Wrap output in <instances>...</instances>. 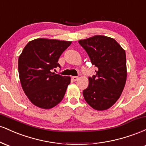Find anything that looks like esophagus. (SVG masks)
<instances>
[{"mask_svg":"<svg viewBox=\"0 0 146 146\" xmlns=\"http://www.w3.org/2000/svg\"><path fill=\"white\" fill-rule=\"evenodd\" d=\"M72 79H73V81H76V80H78V76H73L72 77Z\"/></svg>","mask_w":146,"mask_h":146,"instance_id":"1","label":"esophagus"}]
</instances>
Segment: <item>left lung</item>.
<instances>
[{
    "label": "left lung",
    "mask_w": 146,
    "mask_h": 146,
    "mask_svg": "<svg viewBox=\"0 0 146 146\" xmlns=\"http://www.w3.org/2000/svg\"><path fill=\"white\" fill-rule=\"evenodd\" d=\"M96 66L95 75L88 78L84 100L98 110L110 108L121 96L126 82L125 52L113 38L95 36L79 40Z\"/></svg>",
    "instance_id": "1"
}]
</instances>
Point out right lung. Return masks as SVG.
Instances as JSON below:
<instances>
[{"mask_svg": "<svg viewBox=\"0 0 146 146\" xmlns=\"http://www.w3.org/2000/svg\"><path fill=\"white\" fill-rule=\"evenodd\" d=\"M71 44L38 38L30 41L23 50L18 58L20 81L25 95L36 106L49 109L62 100L71 78L51 70L60 68L59 58Z\"/></svg>", "mask_w": 146, "mask_h": 146, "instance_id": "1", "label": "right lung"}]
</instances>
